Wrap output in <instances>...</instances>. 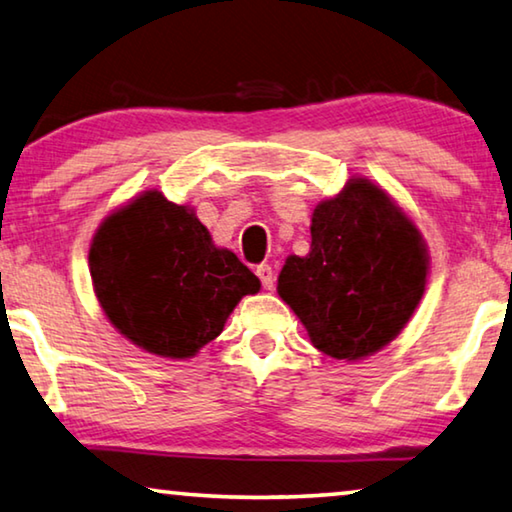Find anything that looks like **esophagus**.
Wrapping results in <instances>:
<instances>
[{
  "mask_svg": "<svg viewBox=\"0 0 512 512\" xmlns=\"http://www.w3.org/2000/svg\"><path fill=\"white\" fill-rule=\"evenodd\" d=\"M255 273H257V278H259V282H262L264 289L271 291L275 287V275H273V269L269 264H259Z\"/></svg>",
  "mask_w": 512,
  "mask_h": 512,
  "instance_id": "34e87169",
  "label": "esophagus"
}]
</instances>
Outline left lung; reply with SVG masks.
I'll list each match as a JSON object with an SVG mask.
<instances>
[{
	"instance_id": "8db88e82",
	"label": "left lung",
	"mask_w": 512,
	"mask_h": 512,
	"mask_svg": "<svg viewBox=\"0 0 512 512\" xmlns=\"http://www.w3.org/2000/svg\"><path fill=\"white\" fill-rule=\"evenodd\" d=\"M310 255H291L278 294L335 360H362L399 335L426 287L421 234L383 189L351 180L312 214Z\"/></svg>"
}]
</instances>
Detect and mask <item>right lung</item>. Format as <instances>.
<instances>
[{
  "mask_svg": "<svg viewBox=\"0 0 512 512\" xmlns=\"http://www.w3.org/2000/svg\"><path fill=\"white\" fill-rule=\"evenodd\" d=\"M91 278L104 314L148 353L184 360L212 342L257 275L216 248L191 209L145 191L93 237Z\"/></svg>",
  "mask_w": 512,
  "mask_h": 512,
  "instance_id": "right-lung-1",
  "label": "right lung"
}]
</instances>
